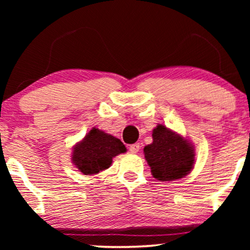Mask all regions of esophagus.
<instances>
[{
  "label": "esophagus",
  "instance_id": "34e87169",
  "mask_svg": "<svg viewBox=\"0 0 250 250\" xmlns=\"http://www.w3.org/2000/svg\"><path fill=\"white\" fill-rule=\"evenodd\" d=\"M128 150L132 153H136L140 150V145H139V143H134V145H131V146H129Z\"/></svg>",
  "mask_w": 250,
  "mask_h": 250
}]
</instances>
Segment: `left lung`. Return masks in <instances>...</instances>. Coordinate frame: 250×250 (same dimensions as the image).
<instances>
[{"label":"left lung","mask_w":250,"mask_h":250,"mask_svg":"<svg viewBox=\"0 0 250 250\" xmlns=\"http://www.w3.org/2000/svg\"><path fill=\"white\" fill-rule=\"evenodd\" d=\"M153 141L145 146V157L152 176L159 181L182 179L193 168L194 149L191 143L164 125L152 131Z\"/></svg>","instance_id":"obj_1"}]
</instances>
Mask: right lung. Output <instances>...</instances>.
Returning a JSON list of instances; mask_svg holds the SVG:
<instances>
[{"label": "right lung", "instance_id": "right-lung-1", "mask_svg": "<svg viewBox=\"0 0 250 250\" xmlns=\"http://www.w3.org/2000/svg\"><path fill=\"white\" fill-rule=\"evenodd\" d=\"M124 152L121 140L94 127L74 146L71 160L85 175H93L110 167L112 158Z\"/></svg>", "mask_w": 250, "mask_h": 250}]
</instances>
